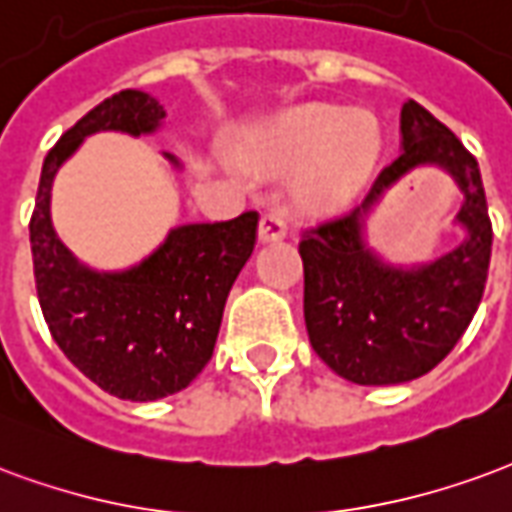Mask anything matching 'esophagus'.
I'll return each instance as SVG.
<instances>
[{
	"instance_id": "1",
	"label": "esophagus",
	"mask_w": 512,
	"mask_h": 512,
	"mask_svg": "<svg viewBox=\"0 0 512 512\" xmlns=\"http://www.w3.org/2000/svg\"><path fill=\"white\" fill-rule=\"evenodd\" d=\"M289 234V223L281 212H264L259 220V242H278Z\"/></svg>"
}]
</instances>
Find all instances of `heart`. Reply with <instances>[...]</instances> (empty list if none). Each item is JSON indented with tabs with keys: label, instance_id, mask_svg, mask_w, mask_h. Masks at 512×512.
Listing matches in <instances>:
<instances>
[{
	"label": "heart",
	"instance_id": "heart-1",
	"mask_svg": "<svg viewBox=\"0 0 512 512\" xmlns=\"http://www.w3.org/2000/svg\"><path fill=\"white\" fill-rule=\"evenodd\" d=\"M382 149V128L371 114H349L338 106H302L253 138L245 160L256 171L300 166L294 193L302 207L335 212L352 204L374 177ZM231 169L245 171L240 163H231Z\"/></svg>",
	"mask_w": 512,
	"mask_h": 512
}]
</instances>
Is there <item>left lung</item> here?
Segmentation results:
<instances>
[{
    "label": "left lung",
    "instance_id": "8db88e82",
    "mask_svg": "<svg viewBox=\"0 0 512 512\" xmlns=\"http://www.w3.org/2000/svg\"><path fill=\"white\" fill-rule=\"evenodd\" d=\"M401 158L376 177L352 212L302 231L305 327L313 352L354 384H401L428 374L453 352L483 300L491 261V218L475 155L455 133L406 100ZM417 165H439L465 204L456 219L467 240L420 268L384 265L364 248L362 223L387 187Z\"/></svg>",
    "mask_w": 512,
    "mask_h": 512
}]
</instances>
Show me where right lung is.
<instances>
[{
	"instance_id": "add662e5",
	"label": "right lung",
	"mask_w": 512,
	"mask_h": 512,
	"mask_svg": "<svg viewBox=\"0 0 512 512\" xmlns=\"http://www.w3.org/2000/svg\"><path fill=\"white\" fill-rule=\"evenodd\" d=\"M166 117L158 100L122 89L78 119L43 160L29 220L37 300L59 349L78 371L125 401L185 390L210 363L231 283L251 259L259 212L169 231L158 251L122 272L78 264L51 226L59 166L98 130L152 133ZM166 158L177 166V158Z\"/></svg>"
}]
</instances>
